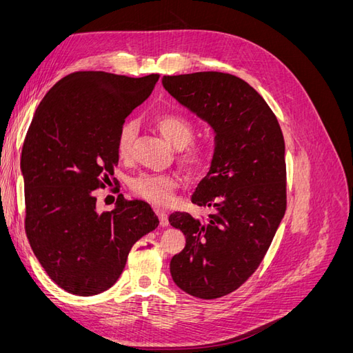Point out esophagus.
<instances>
[{
  "instance_id": "esophagus-1",
  "label": "esophagus",
  "mask_w": 353,
  "mask_h": 353,
  "mask_svg": "<svg viewBox=\"0 0 353 353\" xmlns=\"http://www.w3.org/2000/svg\"><path fill=\"white\" fill-rule=\"evenodd\" d=\"M154 212H156V215L159 216L160 225H162V227H166L168 223H169V221H168V215L165 213V210H163V209H159V208H156V209H154Z\"/></svg>"
}]
</instances>
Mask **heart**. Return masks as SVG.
Masks as SVG:
<instances>
[{
  "label": "heart",
  "instance_id": "1",
  "mask_svg": "<svg viewBox=\"0 0 353 353\" xmlns=\"http://www.w3.org/2000/svg\"><path fill=\"white\" fill-rule=\"evenodd\" d=\"M154 126L165 140L176 148L178 162L191 174H197L209 162V148L194 143L196 128L185 117L163 113L154 117ZM138 126L134 121H126L116 138V152L121 159H128L132 153ZM178 187L175 174H140L130 179L132 193L159 206H166L172 201L174 190Z\"/></svg>",
  "mask_w": 353,
  "mask_h": 353
}]
</instances>
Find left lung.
I'll return each instance as SVG.
<instances>
[{"label": "left lung", "instance_id": "left-lung-1", "mask_svg": "<svg viewBox=\"0 0 353 353\" xmlns=\"http://www.w3.org/2000/svg\"><path fill=\"white\" fill-rule=\"evenodd\" d=\"M163 88L215 131V153L191 201L206 219L170 213L185 248L170 275L185 293L216 299L258 270L285 213V145L279 121L250 85L222 72L163 77Z\"/></svg>", "mask_w": 353, "mask_h": 353}]
</instances>
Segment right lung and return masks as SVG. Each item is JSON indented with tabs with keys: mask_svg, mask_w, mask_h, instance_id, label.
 <instances>
[{
	"mask_svg": "<svg viewBox=\"0 0 353 353\" xmlns=\"http://www.w3.org/2000/svg\"><path fill=\"white\" fill-rule=\"evenodd\" d=\"M157 81V73L74 72L46 94L30 122L20 159L25 230L42 268L68 293L108 290L134 243L159 225L143 200L119 194L113 210L99 213L92 193L119 162L116 138L126 116Z\"/></svg>",
	"mask_w": 353,
	"mask_h": 353,
	"instance_id": "obj_1",
	"label": "right lung"
}]
</instances>
